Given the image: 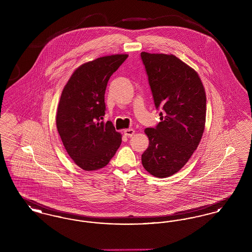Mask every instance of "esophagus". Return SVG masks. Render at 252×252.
<instances>
[{
    "mask_svg": "<svg viewBox=\"0 0 252 252\" xmlns=\"http://www.w3.org/2000/svg\"><path fill=\"white\" fill-rule=\"evenodd\" d=\"M124 133H125V135L127 136V137H132V136L134 135V133H135V130L128 128V129H125Z\"/></svg>",
    "mask_w": 252,
    "mask_h": 252,
    "instance_id": "1",
    "label": "esophagus"
}]
</instances>
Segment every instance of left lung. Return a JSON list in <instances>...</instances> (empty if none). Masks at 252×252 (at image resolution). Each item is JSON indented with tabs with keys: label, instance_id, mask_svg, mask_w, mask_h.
Here are the masks:
<instances>
[{
	"label": "left lung",
	"instance_id": "1",
	"mask_svg": "<svg viewBox=\"0 0 252 252\" xmlns=\"http://www.w3.org/2000/svg\"><path fill=\"white\" fill-rule=\"evenodd\" d=\"M156 108V128H145L149 146L142 155L144 169L163 179L183 167L201 141L206 122V93L197 72L174 55L142 52Z\"/></svg>",
	"mask_w": 252,
	"mask_h": 252
}]
</instances>
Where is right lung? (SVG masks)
<instances>
[{
  "label": "right lung",
  "mask_w": 252,
  "mask_h": 252,
  "mask_svg": "<svg viewBox=\"0 0 252 252\" xmlns=\"http://www.w3.org/2000/svg\"><path fill=\"white\" fill-rule=\"evenodd\" d=\"M127 57L117 54L85 62L63 88L57 128L67 153L85 171L105 167L122 143L112 123L102 120L108 79Z\"/></svg>",
  "instance_id": "add662e5"
}]
</instances>
